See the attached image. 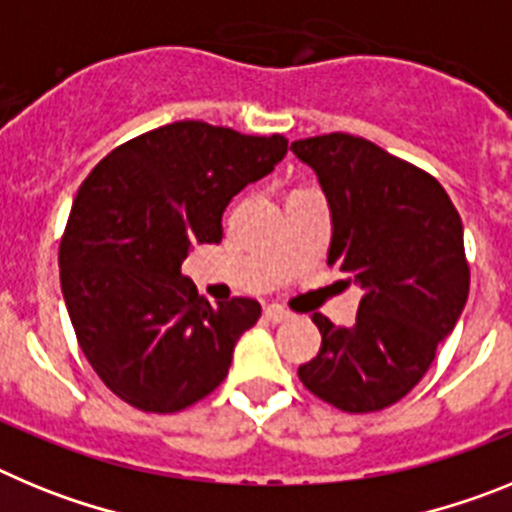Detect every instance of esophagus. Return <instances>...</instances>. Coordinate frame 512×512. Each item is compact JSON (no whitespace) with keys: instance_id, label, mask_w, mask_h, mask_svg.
Returning <instances> with one entry per match:
<instances>
[{"instance_id":"34e87169","label":"esophagus","mask_w":512,"mask_h":512,"mask_svg":"<svg viewBox=\"0 0 512 512\" xmlns=\"http://www.w3.org/2000/svg\"><path fill=\"white\" fill-rule=\"evenodd\" d=\"M264 318L269 320V323H284V320H289V312L279 305H269L264 310Z\"/></svg>"}]
</instances>
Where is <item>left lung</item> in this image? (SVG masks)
<instances>
[{
	"label": "left lung",
	"instance_id": "8db88e82",
	"mask_svg": "<svg viewBox=\"0 0 512 512\" xmlns=\"http://www.w3.org/2000/svg\"><path fill=\"white\" fill-rule=\"evenodd\" d=\"M292 151L328 200V266L364 289L351 328L312 315L323 343L297 369L300 382L343 413L390 408L423 379L467 305L461 217L428 171L372 140L315 135Z\"/></svg>",
	"mask_w": 512,
	"mask_h": 512
}]
</instances>
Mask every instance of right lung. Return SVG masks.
<instances>
[{"label":"right lung","instance_id":"obj_1","mask_svg":"<svg viewBox=\"0 0 512 512\" xmlns=\"http://www.w3.org/2000/svg\"><path fill=\"white\" fill-rule=\"evenodd\" d=\"M284 153V135L182 120L117 146L84 179L58 248L61 289L81 351L120 400L179 413L228 377L261 305L210 307L182 264L192 243L223 241L228 202Z\"/></svg>","mask_w":512,"mask_h":512}]
</instances>
